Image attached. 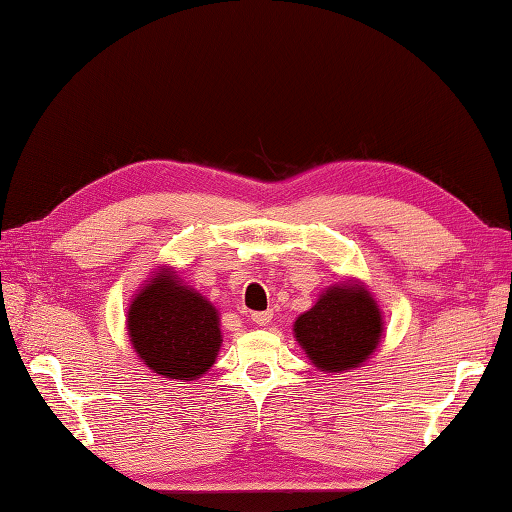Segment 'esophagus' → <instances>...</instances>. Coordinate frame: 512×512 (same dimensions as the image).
<instances>
[{"mask_svg":"<svg viewBox=\"0 0 512 512\" xmlns=\"http://www.w3.org/2000/svg\"><path fill=\"white\" fill-rule=\"evenodd\" d=\"M250 319H253L257 325H268L270 321H273V312H270V310H266V312H255Z\"/></svg>","mask_w":512,"mask_h":512,"instance_id":"esophagus-1","label":"esophagus"}]
</instances>
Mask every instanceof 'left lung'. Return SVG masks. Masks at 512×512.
Segmentation results:
<instances>
[{
    "label": "left lung",
    "mask_w": 512,
    "mask_h": 512,
    "mask_svg": "<svg viewBox=\"0 0 512 512\" xmlns=\"http://www.w3.org/2000/svg\"><path fill=\"white\" fill-rule=\"evenodd\" d=\"M295 336L314 367L339 374L372 356L383 336V317L361 281H343L301 314Z\"/></svg>",
    "instance_id": "1"
}]
</instances>
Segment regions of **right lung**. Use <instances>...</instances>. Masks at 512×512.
I'll return each mask as SVG.
<instances>
[{"label": "right lung", "mask_w": 512, "mask_h": 512, "mask_svg": "<svg viewBox=\"0 0 512 512\" xmlns=\"http://www.w3.org/2000/svg\"><path fill=\"white\" fill-rule=\"evenodd\" d=\"M127 332L140 361L173 380H195L209 372L222 343L213 303L182 286L171 268H160L129 303Z\"/></svg>", "instance_id": "add662e5"}]
</instances>
